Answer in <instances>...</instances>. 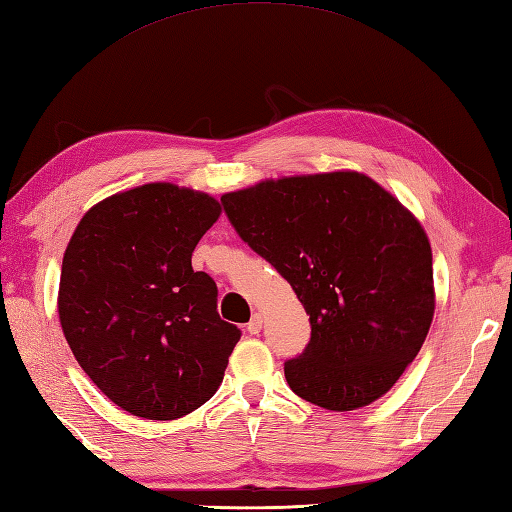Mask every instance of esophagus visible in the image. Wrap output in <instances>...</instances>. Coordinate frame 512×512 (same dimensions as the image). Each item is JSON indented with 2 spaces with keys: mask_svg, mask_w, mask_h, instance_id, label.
Returning a JSON list of instances; mask_svg holds the SVG:
<instances>
[{
  "mask_svg": "<svg viewBox=\"0 0 512 512\" xmlns=\"http://www.w3.org/2000/svg\"><path fill=\"white\" fill-rule=\"evenodd\" d=\"M260 328H263V315L256 313V315L252 317V320L247 322V333H249V335H258Z\"/></svg>",
  "mask_w": 512,
  "mask_h": 512,
  "instance_id": "obj_1",
  "label": "esophagus"
}]
</instances>
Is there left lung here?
<instances>
[{
	"label": "left lung",
	"instance_id": "8db88e82",
	"mask_svg": "<svg viewBox=\"0 0 512 512\" xmlns=\"http://www.w3.org/2000/svg\"><path fill=\"white\" fill-rule=\"evenodd\" d=\"M221 203L309 313L311 342L285 363L289 388L333 412L381 399L418 355L436 309L423 225L355 170L267 179Z\"/></svg>",
	"mask_w": 512,
	"mask_h": 512
}]
</instances>
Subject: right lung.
Masks as SVG:
<instances>
[{"instance_id":"right-lung-1","label":"right lung","mask_w":512,"mask_h":512,"mask_svg":"<svg viewBox=\"0 0 512 512\" xmlns=\"http://www.w3.org/2000/svg\"><path fill=\"white\" fill-rule=\"evenodd\" d=\"M221 203L166 181L89 208L67 243L59 320L76 361L124 412L175 420L219 390L241 331L192 252Z\"/></svg>"}]
</instances>
